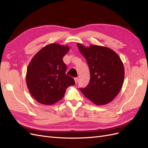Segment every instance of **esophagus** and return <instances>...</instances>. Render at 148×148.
Returning a JSON list of instances; mask_svg holds the SVG:
<instances>
[{"label":"esophagus","instance_id":"obj_1","mask_svg":"<svg viewBox=\"0 0 148 148\" xmlns=\"http://www.w3.org/2000/svg\"><path fill=\"white\" fill-rule=\"evenodd\" d=\"M74 79H75V83H76V84H77V83L78 82V78H74Z\"/></svg>","mask_w":148,"mask_h":148}]
</instances>
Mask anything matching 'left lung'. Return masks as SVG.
<instances>
[{"label": "left lung", "instance_id": "left-lung-1", "mask_svg": "<svg viewBox=\"0 0 148 148\" xmlns=\"http://www.w3.org/2000/svg\"><path fill=\"white\" fill-rule=\"evenodd\" d=\"M79 52L86 59L90 72V81L83 95L97 106L107 104L118 95L122 87L125 70L122 61L112 49L78 43Z\"/></svg>", "mask_w": 148, "mask_h": 148}]
</instances>
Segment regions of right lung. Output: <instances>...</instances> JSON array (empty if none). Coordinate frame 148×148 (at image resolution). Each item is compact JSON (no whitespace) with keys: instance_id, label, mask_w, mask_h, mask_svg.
Listing matches in <instances>:
<instances>
[{"instance_id":"right-lung-1","label":"right lung","mask_w":148,"mask_h":148,"mask_svg":"<svg viewBox=\"0 0 148 148\" xmlns=\"http://www.w3.org/2000/svg\"><path fill=\"white\" fill-rule=\"evenodd\" d=\"M70 47L52 43L42 48L31 59L26 75L31 95L39 103L52 105L63 98L66 88L75 80L65 72L66 66L62 58Z\"/></svg>"}]
</instances>
